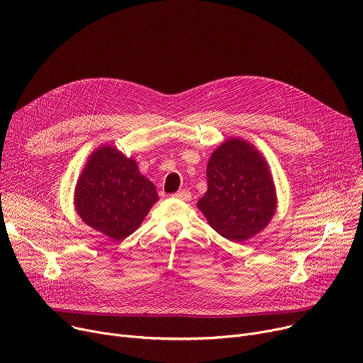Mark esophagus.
Here are the masks:
<instances>
[{"mask_svg": "<svg viewBox=\"0 0 363 363\" xmlns=\"http://www.w3.org/2000/svg\"><path fill=\"white\" fill-rule=\"evenodd\" d=\"M172 197L188 201L189 199H191V193H189V191H178V193H175V194H172Z\"/></svg>", "mask_w": 363, "mask_h": 363, "instance_id": "obj_1", "label": "esophagus"}]
</instances>
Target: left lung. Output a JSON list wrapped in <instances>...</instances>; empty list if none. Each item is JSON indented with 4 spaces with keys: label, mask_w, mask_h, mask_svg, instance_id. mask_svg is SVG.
I'll return each instance as SVG.
<instances>
[{
    "label": "left lung",
    "mask_w": 363,
    "mask_h": 363,
    "mask_svg": "<svg viewBox=\"0 0 363 363\" xmlns=\"http://www.w3.org/2000/svg\"><path fill=\"white\" fill-rule=\"evenodd\" d=\"M207 191L197 207L223 238L244 242L263 231L277 212L268 162L249 141H223L207 163Z\"/></svg>",
    "instance_id": "obj_1"
}]
</instances>
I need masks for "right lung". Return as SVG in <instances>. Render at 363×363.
<instances>
[{"label":"right lung","mask_w":363,"mask_h":363,"mask_svg":"<svg viewBox=\"0 0 363 363\" xmlns=\"http://www.w3.org/2000/svg\"><path fill=\"white\" fill-rule=\"evenodd\" d=\"M74 211L92 230L122 241L138 230L157 200V189L137 162L111 145L94 150L74 186Z\"/></svg>","instance_id":"1"}]
</instances>
